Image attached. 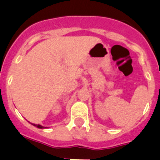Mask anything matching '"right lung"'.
Wrapping results in <instances>:
<instances>
[{
  "instance_id": "1",
  "label": "right lung",
  "mask_w": 160,
  "mask_h": 160,
  "mask_svg": "<svg viewBox=\"0 0 160 160\" xmlns=\"http://www.w3.org/2000/svg\"><path fill=\"white\" fill-rule=\"evenodd\" d=\"M32 125L35 127H37V128H44V127L41 126V125H39V124H34V123H32Z\"/></svg>"
}]
</instances>
